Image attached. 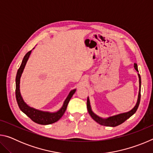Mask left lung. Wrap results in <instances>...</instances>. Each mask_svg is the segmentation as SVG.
I'll return each instance as SVG.
<instances>
[{
	"mask_svg": "<svg viewBox=\"0 0 153 153\" xmlns=\"http://www.w3.org/2000/svg\"><path fill=\"white\" fill-rule=\"evenodd\" d=\"M134 68H135L136 70L137 71H138V66H137L136 63H134ZM138 77H139V92H138V100H137L136 105H135L132 109L131 111H128V112L126 113H121L119 114V115H116L112 116V117H109L108 118L106 119H103L100 117H98V115H96L95 113H93V111H92L91 107H90V100L89 98L88 97L87 99V108H88V111L90 114V115L91 116V117L95 121H97L98 123L100 124L102 126H109V127H115L117 126L120 124L123 123L124 121H126L128 118L131 117V115H133L134 113H136V111H137L138 108V106L140 104V88H141V78H140V76L138 74Z\"/></svg>",
	"mask_w": 153,
	"mask_h": 153,
	"instance_id": "1",
	"label": "left lung"
}]
</instances>
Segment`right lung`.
Listing matches in <instances>:
<instances>
[{"instance_id":"1","label":"right lung","mask_w":153,"mask_h":153,"mask_svg":"<svg viewBox=\"0 0 153 153\" xmlns=\"http://www.w3.org/2000/svg\"><path fill=\"white\" fill-rule=\"evenodd\" d=\"M30 51L26 53V55L24 56L23 59L22 63L21 64V66L18 69L16 79H15V84H16V88H15V95H16V100L17 102L18 106L23 113H24L27 117H29L33 122L36 123L40 124V125H48L56 122L61 119L62 116L63 115L66 111L67 105L70 100L72 96L74 95L75 92L76 91V89H74L69 92V95L67 96V98L65 100L63 107L59 109L57 112L55 113H50L46 112V111H40L32 107H30L26 103L24 102V99L21 95L20 90H19V84H20V78L22 76V74L24 71L25 65L29 59V56L31 54Z\"/></svg>"}]
</instances>
